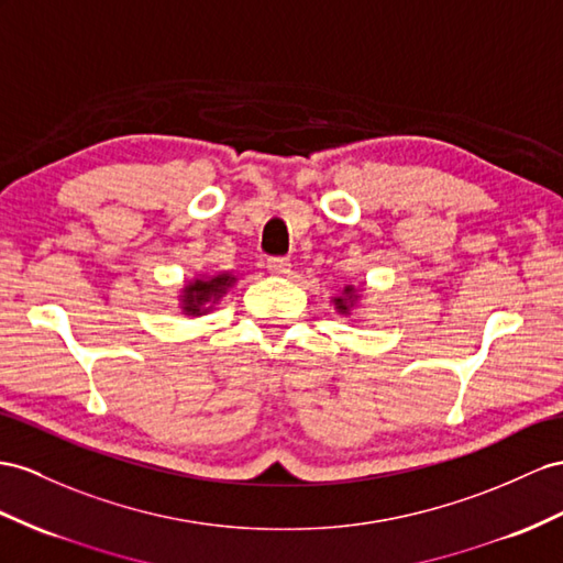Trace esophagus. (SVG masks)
<instances>
[{"label":"esophagus","instance_id":"1","mask_svg":"<svg viewBox=\"0 0 563 563\" xmlns=\"http://www.w3.org/2000/svg\"><path fill=\"white\" fill-rule=\"evenodd\" d=\"M266 268H268L271 276H290L292 264L287 262V258H283V256H273V258H268Z\"/></svg>","mask_w":563,"mask_h":563}]
</instances>
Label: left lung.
<instances>
[{
  "instance_id": "1",
  "label": "left lung",
  "mask_w": 563,
  "mask_h": 563,
  "mask_svg": "<svg viewBox=\"0 0 563 563\" xmlns=\"http://www.w3.org/2000/svg\"><path fill=\"white\" fill-rule=\"evenodd\" d=\"M358 290L354 285H344V290H342V295H338V297H333V305H335V311L338 313H342V316H350L352 313V309L358 305Z\"/></svg>"
}]
</instances>
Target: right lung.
I'll return each instance as SVG.
<instances>
[{
    "label": "right lung",
    "instance_id": "obj_1",
    "mask_svg": "<svg viewBox=\"0 0 563 563\" xmlns=\"http://www.w3.org/2000/svg\"><path fill=\"white\" fill-rule=\"evenodd\" d=\"M238 283V278L230 271L213 273V276H197L187 280L180 290V309L185 316H205L221 297Z\"/></svg>",
    "mask_w": 563,
    "mask_h": 563
}]
</instances>
